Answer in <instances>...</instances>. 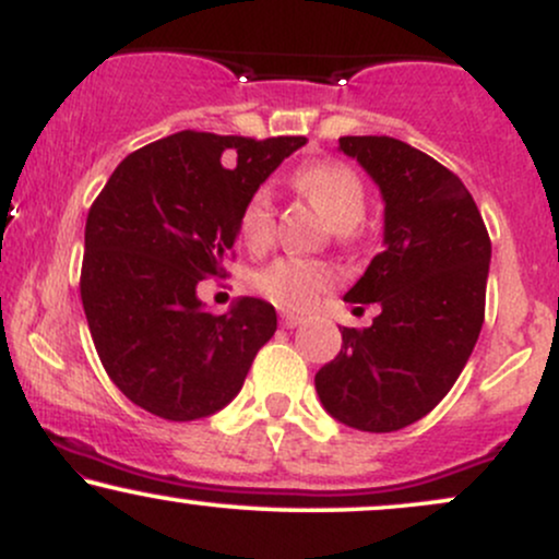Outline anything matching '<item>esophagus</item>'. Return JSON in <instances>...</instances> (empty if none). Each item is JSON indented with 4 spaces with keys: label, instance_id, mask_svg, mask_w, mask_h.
Segmentation results:
<instances>
[{
    "label": "esophagus",
    "instance_id": "34e87169",
    "mask_svg": "<svg viewBox=\"0 0 559 559\" xmlns=\"http://www.w3.org/2000/svg\"><path fill=\"white\" fill-rule=\"evenodd\" d=\"M301 320H305V316H299V312H281V323H284L286 329H294Z\"/></svg>",
    "mask_w": 559,
    "mask_h": 559
}]
</instances>
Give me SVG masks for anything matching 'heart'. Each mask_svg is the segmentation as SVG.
Instances as JSON below:
<instances>
[{"label":"heart","instance_id":"1","mask_svg":"<svg viewBox=\"0 0 559 559\" xmlns=\"http://www.w3.org/2000/svg\"><path fill=\"white\" fill-rule=\"evenodd\" d=\"M294 183L323 210L338 230L355 228L365 215V183L342 159H318L294 173ZM275 204L271 189L260 186L243 199L239 210V234L249 249H265L273 241ZM336 271L329 262L286 258L273 260L254 275V288L265 299L288 310H305L325 288L333 286Z\"/></svg>","mask_w":559,"mask_h":559}]
</instances>
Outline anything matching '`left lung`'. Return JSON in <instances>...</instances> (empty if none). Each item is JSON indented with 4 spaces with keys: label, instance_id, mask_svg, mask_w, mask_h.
<instances>
[{
    "label": "left lung",
    "instance_id": "1",
    "mask_svg": "<svg viewBox=\"0 0 559 559\" xmlns=\"http://www.w3.org/2000/svg\"><path fill=\"white\" fill-rule=\"evenodd\" d=\"M338 150L386 202L383 252L344 297L381 312L370 329L342 325L316 389L336 420L389 433L431 413L463 373L484 325L491 239L465 183L426 152L391 136H342Z\"/></svg>",
    "mask_w": 559,
    "mask_h": 559
}]
</instances>
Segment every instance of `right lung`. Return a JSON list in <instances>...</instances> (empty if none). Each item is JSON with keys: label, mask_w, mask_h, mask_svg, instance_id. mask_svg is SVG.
Segmentation results:
<instances>
[{"label": "right lung", "mask_w": 559, "mask_h": 559, "mask_svg": "<svg viewBox=\"0 0 559 559\" xmlns=\"http://www.w3.org/2000/svg\"><path fill=\"white\" fill-rule=\"evenodd\" d=\"M301 144L305 136L173 133L131 152L94 199L83 312L110 381L146 413H217L275 333L273 305L243 297L215 316L197 299V284L223 278L243 199Z\"/></svg>", "instance_id": "1"}]
</instances>
